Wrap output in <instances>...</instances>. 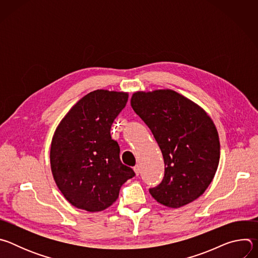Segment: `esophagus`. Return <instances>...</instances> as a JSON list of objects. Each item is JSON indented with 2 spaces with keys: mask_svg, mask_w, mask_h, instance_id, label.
I'll list each match as a JSON object with an SVG mask.
<instances>
[{
  "mask_svg": "<svg viewBox=\"0 0 258 258\" xmlns=\"http://www.w3.org/2000/svg\"><path fill=\"white\" fill-rule=\"evenodd\" d=\"M134 170H135V172H136V174H137V175H139V174H140L141 169H140V166H139V165H136V166L134 167Z\"/></svg>",
  "mask_w": 258,
  "mask_h": 258,
  "instance_id": "obj_1",
  "label": "esophagus"
}]
</instances>
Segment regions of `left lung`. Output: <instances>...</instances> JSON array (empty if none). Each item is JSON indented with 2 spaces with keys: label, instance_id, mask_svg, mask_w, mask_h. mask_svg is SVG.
<instances>
[{
  "label": "left lung",
  "instance_id": "1",
  "mask_svg": "<svg viewBox=\"0 0 258 258\" xmlns=\"http://www.w3.org/2000/svg\"><path fill=\"white\" fill-rule=\"evenodd\" d=\"M131 104L163 155L164 176L149 189L152 197L172 208L197 199L210 185L219 162V139L211 118L171 90L135 93Z\"/></svg>",
  "mask_w": 258,
  "mask_h": 258
}]
</instances>
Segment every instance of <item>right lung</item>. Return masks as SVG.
I'll return each mask as SVG.
<instances>
[{
	"mask_svg": "<svg viewBox=\"0 0 258 258\" xmlns=\"http://www.w3.org/2000/svg\"><path fill=\"white\" fill-rule=\"evenodd\" d=\"M127 98L121 92H91L58 125L51 144V169L59 190L73 206L90 212L104 210L135 176L120 161V148L110 135Z\"/></svg>",
	"mask_w": 258,
	"mask_h": 258,
	"instance_id": "right-lung-1",
	"label": "right lung"
}]
</instances>
